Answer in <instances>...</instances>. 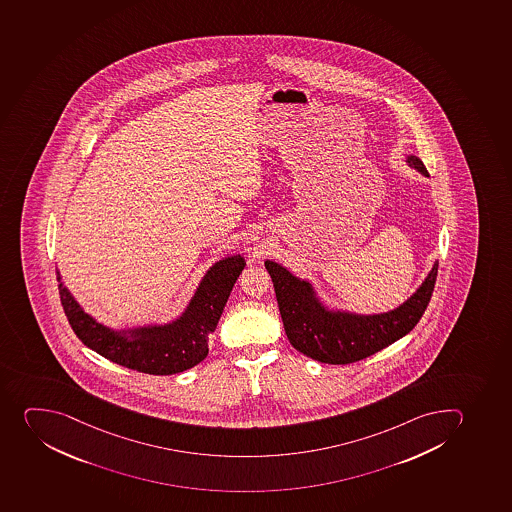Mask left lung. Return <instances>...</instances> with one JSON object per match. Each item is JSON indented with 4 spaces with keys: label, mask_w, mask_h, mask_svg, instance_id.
Instances as JSON below:
<instances>
[{
    "label": "left lung",
    "mask_w": 512,
    "mask_h": 512,
    "mask_svg": "<svg viewBox=\"0 0 512 512\" xmlns=\"http://www.w3.org/2000/svg\"><path fill=\"white\" fill-rule=\"evenodd\" d=\"M408 165L428 176L417 156H408ZM285 333L291 346L301 354L324 364H351L376 354L380 349L410 333L432 300L438 263L417 293L397 310L376 316L329 313L313 296L311 286L300 282L275 262H265Z\"/></svg>",
    "instance_id": "8db88e82"
}]
</instances>
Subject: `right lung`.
Segmentation results:
<instances>
[{
  "label": "right lung",
  "mask_w": 512,
  "mask_h": 512,
  "mask_svg": "<svg viewBox=\"0 0 512 512\" xmlns=\"http://www.w3.org/2000/svg\"><path fill=\"white\" fill-rule=\"evenodd\" d=\"M244 267L242 257H230L216 263L207 272L191 305L178 321L161 328L138 329L133 341L113 333L85 315L62 285L59 272L57 282L67 321L85 346L99 352L108 361L133 371L171 376L188 371L204 361L209 352V336L216 331L230 291Z\"/></svg>",
  "instance_id": "1"
}]
</instances>
